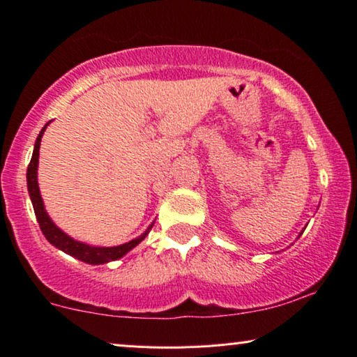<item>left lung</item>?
<instances>
[{"instance_id":"1","label":"left lung","mask_w":357,"mask_h":357,"mask_svg":"<svg viewBox=\"0 0 357 357\" xmlns=\"http://www.w3.org/2000/svg\"><path fill=\"white\" fill-rule=\"evenodd\" d=\"M301 234H303V231H301V232H300V236H301ZM300 236H298V237H300Z\"/></svg>"}]
</instances>
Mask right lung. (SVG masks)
<instances>
[{
    "mask_svg": "<svg viewBox=\"0 0 357 357\" xmlns=\"http://www.w3.org/2000/svg\"><path fill=\"white\" fill-rule=\"evenodd\" d=\"M49 123H51V121H47V123L43 126V130H40L38 139H36L33 158H31V163L28 166V174H26V179H28L29 197H31V202H33L34 214H36V218H38L40 231H43L44 237H46L47 241L51 242L54 247H56V249L66 252V254L72 255L74 259H77L80 261H85V264L102 265V264H108V261H114V260L121 259V257L128 254V252L132 249H135V247H137L138 243L142 242L143 238L148 236V234H150L153 224H155V220H153V222L148 225L146 231L143 232L142 236H138L137 238H133V241L125 242V243H121V245H115V247L90 245V243L75 241L74 237L67 236V234L62 231V229H59L57 225L52 222V219L49 218L46 207H44V201H43V197H40L39 183H38L40 138H43V135H44V132H46Z\"/></svg>",
    "mask_w": 357,
    "mask_h": 357,
    "instance_id": "1",
    "label": "right lung"
}]
</instances>
